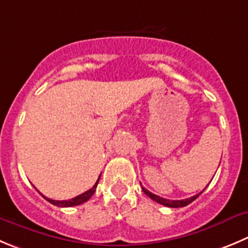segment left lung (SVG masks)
I'll use <instances>...</instances> for the list:
<instances>
[{
    "instance_id": "obj_1",
    "label": "left lung",
    "mask_w": 248,
    "mask_h": 248,
    "mask_svg": "<svg viewBox=\"0 0 248 248\" xmlns=\"http://www.w3.org/2000/svg\"><path fill=\"white\" fill-rule=\"evenodd\" d=\"M143 192H144L145 194H147L148 197L152 198L153 201H155L156 203H159V204H163V205H166V207H170V208H180V207H186V205H188L189 203L193 202L196 198L200 196L201 193L196 194V196H193V197H189V198H186V200H181V201H171V200H166V198H163V197H159V196H156V194L152 193V192L148 191L147 188H144V187H142Z\"/></svg>"
}]
</instances>
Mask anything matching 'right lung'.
Masks as SVG:
<instances>
[{
    "instance_id": "obj_1",
    "label": "right lung",
    "mask_w": 248,
    "mask_h": 248,
    "mask_svg": "<svg viewBox=\"0 0 248 248\" xmlns=\"http://www.w3.org/2000/svg\"><path fill=\"white\" fill-rule=\"evenodd\" d=\"M99 180H100V176H99L98 181L95 182V185L92 187L90 189H88V191H85L84 193L79 194V196H77V197L72 198V200H68V201H55V200H51V198H47L45 197V196H43L44 198H45L47 202H50L51 204L54 205H57V207H75V205H79L82 204V203L87 202L88 200H89L90 197H92L93 194H94V192H95L96 189V186H98V182Z\"/></svg>"
}]
</instances>
